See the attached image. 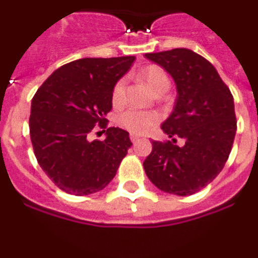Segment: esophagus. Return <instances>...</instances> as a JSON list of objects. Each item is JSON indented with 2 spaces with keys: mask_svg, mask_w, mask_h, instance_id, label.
<instances>
[{
  "mask_svg": "<svg viewBox=\"0 0 258 258\" xmlns=\"http://www.w3.org/2000/svg\"><path fill=\"white\" fill-rule=\"evenodd\" d=\"M131 140H132V142L136 143L137 141H140V137L137 136V134H133V133H132V134H131Z\"/></svg>",
  "mask_w": 258,
  "mask_h": 258,
  "instance_id": "34e87169",
  "label": "esophagus"
}]
</instances>
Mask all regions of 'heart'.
<instances>
[{
	"instance_id": "heart-1",
	"label": "heart",
	"mask_w": 258,
	"mask_h": 258,
	"mask_svg": "<svg viewBox=\"0 0 258 258\" xmlns=\"http://www.w3.org/2000/svg\"><path fill=\"white\" fill-rule=\"evenodd\" d=\"M137 77L145 83V85L151 90L154 94L165 93L169 89V77L165 71L159 66H147L138 71ZM125 94V81L118 80L112 90V103L121 104ZM118 125L133 134L149 133L155 124L157 122V116L147 111H126L118 117Z\"/></svg>"
}]
</instances>
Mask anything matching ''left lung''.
I'll use <instances>...</instances> for the list:
<instances>
[{"label":"left lung","instance_id":"obj_1","mask_svg":"<svg viewBox=\"0 0 258 258\" xmlns=\"http://www.w3.org/2000/svg\"><path fill=\"white\" fill-rule=\"evenodd\" d=\"M146 58L173 77L177 99L161 124L172 141H152L143 168L159 190L192 195L211 183L229 159L236 133L234 98L212 63L192 50L150 52ZM175 136L185 141L183 146L174 145Z\"/></svg>","mask_w":258,"mask_h":258}]
</instances>
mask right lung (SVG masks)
Returning a JSON list of instances; mask_svg holds the SVG:
<instances>
[{"label":"right lung","instance_id":"right-lung-1","mask_svg":"<svg viewBox=\"0 0 258 258\" xmlns=\"http://www.w3.org/2000/svg\"><path fill=\"white\" fill-rule=\"evenodd\" d=\"M136 56L83 58L61 66L32 99L29 133L38 164L64 192L83 197L103 190L132 146L129 133L108 127L104 141H89L106 127L115 84Z\"/></svg>","mask_w":258,"mask_h":258}]
</instances>
